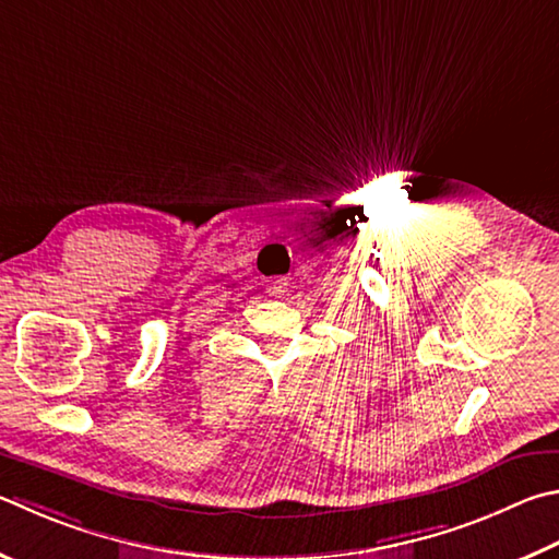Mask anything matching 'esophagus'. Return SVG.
<instances>
[{"label":"esophagus","instance_id":"esophagus-1","mask_svg":"<svg viewBox=\"0 0 559 559\" xmlns=\"http://www.w3.org/2000/svg\"><path fill=\"white\" fill-rule=\"evenodd\" d=\"M286 286H288V283L286 281H271L269 283V293H271V296H283V293H286Z\"/></svg>","mask_w":559,"mask_h":559}]
</instances>
